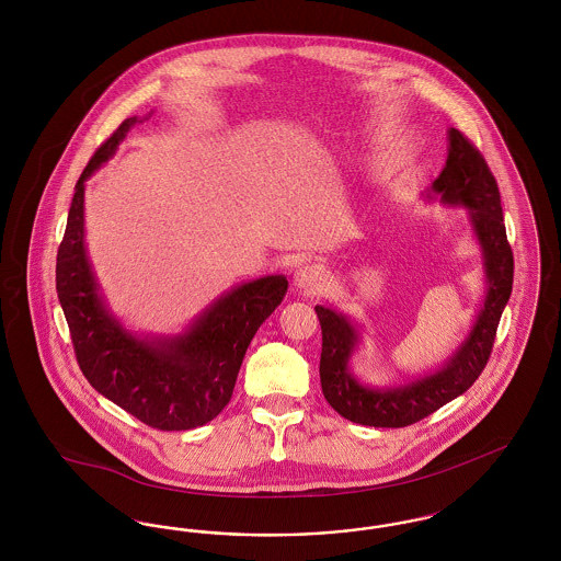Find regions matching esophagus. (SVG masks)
Wrapping results in <instances>:
<instances>
[{
    "label": "esophagus",
    "instance_id": "1",
    "mask_svg": "<svg viewBox=\"0 0 561 561\" xmlns=\"http://www.w3.org/2000/svg\"><path fill=\"white\" fill-rule=\"evenodd\" d=\"M325 279H328L325 268L320 265H305V267L298 268L294 282L302 290H320L321 286L325 284Z\"/></svg>",
    "mask_w": 561,
    "mask_h": 561
}]
</instances>
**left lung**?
I'll use <instances>...</instances> for the list:
<instances>
[{"instance_id":"8db88e82","label":"left lung","mask_w":561,"mask_h":561,"mask_svg":"<svg viewBox=\"0 0 561 561\" xmlns=\"http://www.w3.org/2000/svg\"><path fill=\"white\" fill-rule=\"evenodd\" d=\"M448 160L433 181L431 193L448 206L469 210L483 254L488 290L469 336L437 373L400 387H366L351 370L348 359L359 343L351 321L328 307H316L321 325V391L328 403L351 423L368 427H408L462 396L483 373L496 328L513 288V252L507 241L496 179L480 149L456 128L448 133ZM431 197V195H428Z\"/></svg>"}]
</instances>
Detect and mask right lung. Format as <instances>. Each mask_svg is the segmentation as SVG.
<instances>
[{
	"label": "right lung",
	"instance_id": "obj_1",
	"mask_svg": "<svg viewBox=\"0 0 561 561\" xmlns=\"http://www.w3.org/2000/svg\"><path fill=\"white\" fill-rule=\"evenodd\" d=\"M138 119L128 117L81 172L56 256V293L81 373L107 400L160 431L210 423L233 396L245 348L288 290L267 275L222 294L187 332L138 339L115 320L99 294L83 243V191Z\"/></svg>",
	"mask_w": 561,
	"mask_h": 561
}]
</instances>
